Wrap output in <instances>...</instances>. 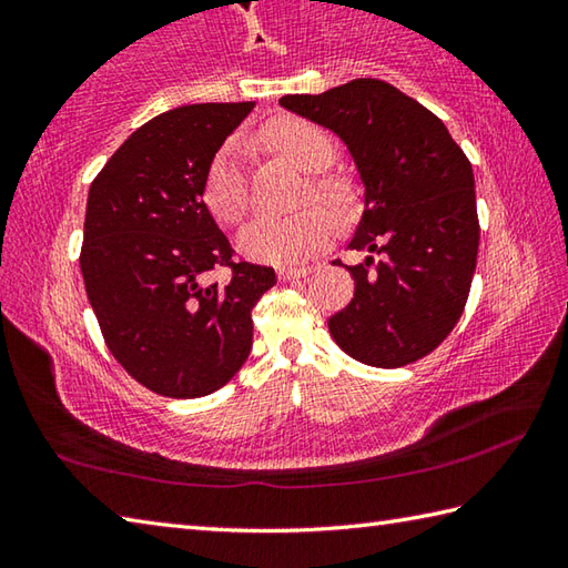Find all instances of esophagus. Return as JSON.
Instances as JSON below:
<instances>
[{
	"instance_id": "1",
	"label": "esophagus",
	"mask_w": 568,
	"mask_h": 568,
	"mask_svg": "<svg viewBox=\"0 0 568 568\" xmlns=\"http://www.w3.org/2000/svg\"><path fill=\"white\" fill-rule=\"evenodd\" d=\"M313 267H301V265H283V267H277V277H281V281H297V277H305L307 273H311Z\"/></svg>"
}]
</instances>
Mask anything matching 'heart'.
Returning a JSON list of instances; mask_svg holds the SVG:
<instances>
[{
    "label": "heart",
    "mask_w": 568,
    "mask_h": 568,
    "mask_svg": "<svg viewBox=\"0 0 568 568\" xmlns=\"http://www.w3.org/2000/svg\"><path fill=\"white\" fill-rule=\"evenodd\" d=\"M261 138L265 145L293 160L297 168L313 172L311 192L315 200L331 205L335 213H351L355 207V190L348 180L323 175L328 170L338 145L318 124L283 118L265 124ZM321 171V176L314 172ZM203 203L217 223L237 225L250 207V187L243 170V148L237 140H227L210 158L203 175ZM335 220L325 207H305L285 217H257L240 233L237 245L247 257L261 263H297L305 261L331 243Z\"/></svg>",
    "instance_id": "heart-1"
}]
</instances>
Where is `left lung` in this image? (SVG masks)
<instances>
[{
  "label": "left lung",
  "instance_id": "obj_1",
  "mask_svg": "<svg viewBox=\"0 0 568 568\" xmlns=\"http://www.w3.org/2000/svg\"><path fill=\"white\" fill-rule=\"evenodd\" d=\"M281 104L338 134L365 187L351 247L368 255L345 265L355 293L331 315L333 341L376 368L436 351L464 313L478 255L464 150L434 112L373 77L323 94H285Z\"/></svg>",
  "mask_w": 568,
  "mask_h": 568
}]
</instances>
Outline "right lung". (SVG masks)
I'll use <instances>...</instances> for the list:
<instances>
[{"mask_svg": "<svg viewBox=\"0 0 568 568\" xmlns=\"http://www.w3.org/2000/svg\"><path fill=\"white\" fill-rule=\"evenodd\" d=\"M253 102H207L134 130L92 180L80 267L110 353L158 396H210L253 348V307L275 271L233 261L203 203L210 158ZM227 266L225 286L209 271Z\"/></svg>", "mask_w": 568, "mask_h": 568, "instance_id": "add662e5", "label": "right lung"}]
</instances>
